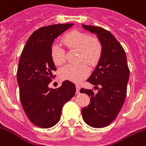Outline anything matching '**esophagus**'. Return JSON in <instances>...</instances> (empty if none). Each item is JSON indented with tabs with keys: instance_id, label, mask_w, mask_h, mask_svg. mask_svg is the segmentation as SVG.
Segmentation results:
<instances>
[{
	"instance_id": "34e87169",
	"label": "esophagus",
	"mask_w": 146,
	"mask_h": 146,
	"mask_svg": "<svg viewBox=\"0 0 146 146\" xmlns=\"http://www.w3.org/2000/svg\"><path fill=\"white\" fill-rule=\"evenodd\" d=\"M76 94H79V90H80V85H76Z\"/></svg>"
}]
</instances>
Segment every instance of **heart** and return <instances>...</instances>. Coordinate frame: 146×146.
Segmentation results:
<instances>
[{
	"label": "heart",
	"mask_w": 146,
	"mask_h": 146,
	"mask_svg": "<svg viewBox=\"0 0 146 146\" xmlns=\"http://www.w3.org/2000/svg\"><path fill=\"white\" fill-rule=\"evenodd\" d=\"M62 42L69 50L76 49L78 61H86L91 66L96 64L100 60L103 52L100 40L95 36L79 31H72L64 35ZM51 59L56 66H61L65 62L66 54L63 48L54 44L50 50ZM85 62L79 64H68L60 70V76L64 80L79 82L85 79L89 73V68Z\"/></svg>",
	"instance_id": "b5f03b06"
}]
</instances>
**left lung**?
I'll return each mask as SVG.
<instances>
[{
	"mask_svg": "<svg viewBox=\"0 0 146 146\" xmlns=\"http://www.w3.org/2000/svg\"><path fill=\"white\" fill-rule=\"evenodd\" d=\"M82 27L97 34L103 46L100 61L87 79L98 88V93L92 89H80L81 93L90 98L88 106L82 109L85 122L100 128L111 124L121 110L126 98L130 70L124 48L109 31L97 26L82 25Z\"/></svg>",
	"mask_w": 146,
	"mask_h": 146,
	"instance_id": "left-lung-1",
	"label": "left lung"
}]
</instances>
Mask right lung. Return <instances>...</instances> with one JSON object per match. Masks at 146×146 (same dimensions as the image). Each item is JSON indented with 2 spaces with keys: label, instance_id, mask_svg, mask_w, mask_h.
<instances>
[{
  "label": "right lung",
  "instance_id": "add662e5",
  "mask_svg": "<svg viewBox=\"0 0 146 146\" xmlns=\"http://www.w3.org/2000/svg\"><path fill=\"white\" fill-rule=\"evenodd\" d=\"M73 25L58 24L39 28L28 38L20 56L17 70L20 100L29 120L39 127L55 125L63 106L75 95V84L68 80L56 89L48 86L56 71L50 55L53 42Z\"/></svg>",
  "mask_w": 146,
  "mask_h": 146
}]
</instances>
